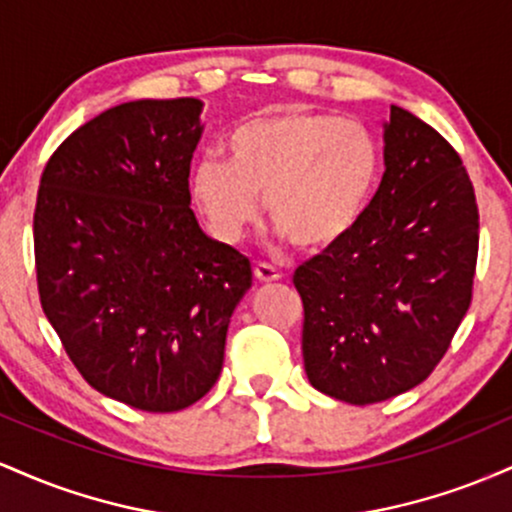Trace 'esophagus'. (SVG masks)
<instances>
[{"mask_svg": "<svg viewBox=\"0 0 512 512\" xmlns=\"http://www.w3.org/2000/svg\"><path fill=\"white\" fill-rule=\"evenodd\" d=\"M255 279L262 281V284H272V281L281 279V274H279V269L272 267V264L257 262L255 264Z\"/></svg>", "mask_w": 512, "mask_h": 512, "instance_id": "1", "label": "esophagus"}]
</instances>
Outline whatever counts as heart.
<instances>
[{"label":"heart","mask_w":512,"mask_h":512,"mask_svg":"<svg viewBox=\"0 0 512 512\" xmlns=\"http://www.w3.org/2000/svg\"><path fill=\"white\" fill-rule=\"evenodd\" d=\"M228 161L202 156L190 195L211 236L238 243L260 214L296 248L342 240L378 178V144L361 122L303 110H269L233 129Z\"/></svg>","instance_id":"1"}]
</instances>
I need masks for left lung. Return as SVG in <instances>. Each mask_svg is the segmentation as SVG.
<instances>
[{
  "instance_id": "left-lung-1",
  "label": "left lung",
  "mask_w": 512,
  "mask_h": 512,
  "mask_svg": "<svg viewBox=\"0 0 512 512\" xmlns=\"http://www.w3.org/2000/svg\"><path fill=\"white\" fill-rule=\"evenodd\" d=\"M383 142V180L356 226L293 274L310 385L349 404L424 383L467 315L477 269V197L457 151L397 105Z\"/></svg>"
}]
</instances>
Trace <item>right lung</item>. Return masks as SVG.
<instances>
[{"mask_svg": "<svg viewBox=\"0 0 512 512\" xmlns=\"http://www.w3.org/2000/svg\"><path fill=\"white\" fill-rule=\"evenodd\" d=\"M199 98L132 101L76 129L43 170L35 272L50 325L101 395L166 414L219 380L248 257L190 209Z\"/></svg>", "mask_w": 512, "mask_h": 512, "instance_id": "right-lung-1", "label": "right lung"}]
</instances>
